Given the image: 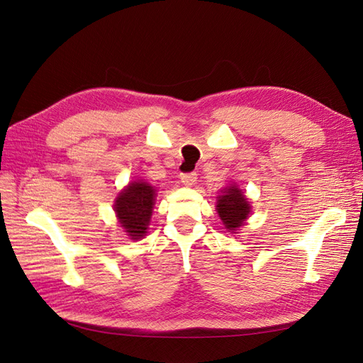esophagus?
<instances>
[{
    "label": "esophagus",
    "instance_id": "34e87169",
    "mask_svg": "<svg viewBox=\"0 0 363 363\" xmlns=\"http://www.w3.org/2000/svg\"><path fill=\"white\" fill-rule=\"evenodd\" d=\"M180 180H182L183 184H186V186H192V184H196V182H197V174L196 172L182 174Z\"/></svg>",
    "mask_w": 363,
    "mask_h": 363
}]
</instances>
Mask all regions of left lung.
<instances>
[{
	"instance_id": "1",
	"label": "left lung",
	"mask_w": 363,
	"mask_h": 363,
	"mask_svg": "<svg viewBox=\"0 0 363 363\" xmlns=\"http://www.w3.org/2000/svg\"><path fill=\"white\" fill-rule=\"evenodd\" d=\"M218 217L222 220L225 229L229 233H237L245 220L251 214V206L248 199L245 197L242 189H238L235 184L226 188L222 196L217 197L216 206Z\"/></svg>"
}]
</instances>
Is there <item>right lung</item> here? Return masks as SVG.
Wrapping results in <instances>:
<instances>
[{
    "instance_id": "1",
    "label": "right lung",
    "mask_w": 363,
    "mask_h": 363,
    "mask_svg": "<svg viewBox=\"0 0 363 363\" xmlns=\"http://www.w3.org/2000/svg\"><path fill=\"white\" fill-rule=\"evenodd\" d=\"M155 189L146 182H132L115 199L113 211L118 223L132 240H141L147 233L152 209L155 205Z\"/></svg>"
}]
</instances>
